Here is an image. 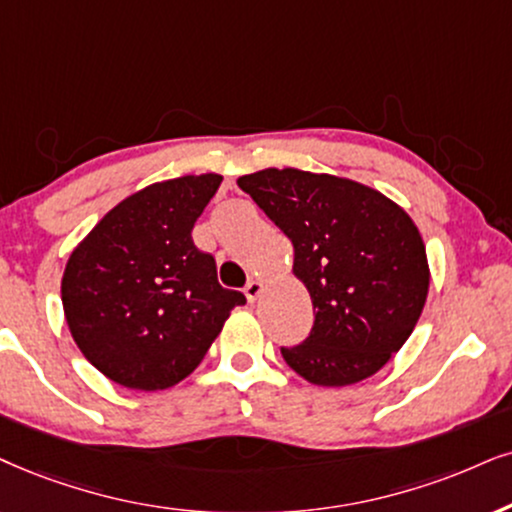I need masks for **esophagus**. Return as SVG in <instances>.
<instances>
[{
	"label": "esophagus",
	"mask_w": 512,
	"mask_h": 512,
	"mask_svg": "<svg viewBox=\"0 0 512 512\" xmlns=\"http://www.w3.org/2000/svg\"><path fill=\"white\" fill-rule=\"evenodd\" d=\"M262 283L260 281H248L245 283V288H243V293H245V297H248V302H255L257 297H260V293H262Z\"/></svg>",
	"instance_id": "obj_1"
}]
</instances>
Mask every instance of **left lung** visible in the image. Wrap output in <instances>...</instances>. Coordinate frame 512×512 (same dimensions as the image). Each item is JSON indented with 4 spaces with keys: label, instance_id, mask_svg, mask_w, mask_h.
I'll list each match as a JSON object with an SVG mask.
<instances>
[{
    "label": "left lung",
    "instance_id": "1",
    "mask_svg": "<svg viewBox=\"0 0 512 512\" xmlns=\"http://www.w3.org/2000/svg\"><path fill=\"white\" fill-rule=\"evenodd\" d=\"M238 186L293 241V271L316 309L307 338L281 347L286 364L326 387L380 371L428 297V257L411 217L357 181L293 167L245 174Z\"/></svg>",
    "mask_w": 512,
    "mask_h": 512
}]
</instances>
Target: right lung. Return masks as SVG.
<instances>
[{
	"label": "right lung",
	"instance_id": "add662e5",
	"mask_svg": "<svg viewBox=\"0 0 512 512\" xmlns=\"http://www.w3.org/2000/svg\"><path fill=\"white\" fill-rule=\"evenodd\" d=\"M222 177L146 186L108 212L77 245L61 281L70 333L89 364L132 390L184 380L245 295L217 281L215 257L193 224Z\"/></svg>",
	"mask_w": 512,
	"mask_h": 512
}]
</instances>
